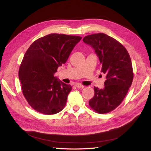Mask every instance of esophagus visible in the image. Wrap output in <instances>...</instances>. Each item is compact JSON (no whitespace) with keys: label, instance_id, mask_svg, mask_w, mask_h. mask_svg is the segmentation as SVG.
Listing matches in <instances>:
<instances>
[{"label":"esophagus","instance_id":"1","mask_svg":"<svg viewBox=\"0 0 151 151\" xmlns=\"http://www.w3.org/2000/svg\"><path fill=\"white\" fill-rule=\"evenodd\" d=\"M75 86L78 87V88H83L84 87V86H83V85H82L81 83H75Z\"/></svg>","mask_w":151,"mask_h":151}]
</instances>
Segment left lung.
I'll use <instances>...</instances> for the list:
<instances>
[{"instance_id": "left-lung-1", "label": "left lung", "mask_w": 151, "mask_h": 151, "mask_svg": "<svg viewBox=\"0 0 151 151\" xmlns=\"http://www.w3.org/2000/svg\"><path fill=\"white\" fill-rule=\"evenodd\" d=\"M85 43L95 50L101 72L106 74L105 87H94V96L89 100V106L96 112L106 114L115 110L124 99L133 80L130 56L121 42L103 33L84 37Z\"/></svg>"}]
</instances>
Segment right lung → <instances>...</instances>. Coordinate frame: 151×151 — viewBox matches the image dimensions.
Returning a JSON list of instances; mask_svg holds the SVG:
<instances>
[{
    "instance_id": "right-lung-1",
    "label": "right lung",
    "mask_w": 151,
    "mask_h": 151,
    "mask_svg": "<svg viewBox=\"0 0 151 151\" xmlns=\"http://www.w3.org/2000/svg\"><path fill=\"white\" fill-rule=\"evenodd\" d=\"M82 37L50 34L37 39L25 52L19 68L22 91L34 110L45 115L59 113L66 105L71 86L54 76Z\"/></svg>"
}]
</instances>
